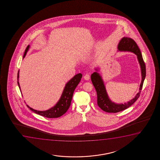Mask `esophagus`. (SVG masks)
Returning a JSON list of instances; mask_svg holds the SVG:
<instances>
[{"label": "esophagus", "instance_id": "obj_1", "mask_svg": "<svg viewBox=\"0 0 160 160\" xmlns=\"http://www.w3.org/2000/svg\"><path fill=\"white\" fill-rule=\"evenodd\" d=\"M83 78H84V79L86 80H89L90 79V74H86L84 76V77H83Z\"/></svg>", "mask_w": 160, "mask_h": 160}]
</instances>
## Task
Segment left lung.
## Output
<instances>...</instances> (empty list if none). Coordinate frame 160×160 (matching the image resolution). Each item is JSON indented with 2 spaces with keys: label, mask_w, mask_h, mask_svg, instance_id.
Masks as SVG:
<instances>
[{
  "label": "left lung",
  "mask_w": 160,
  "mask_h": 160,
  "mask_svg": "<svg viewBox=\"0 0 160 160\" xmlns=\"http://www.w3.org/2000/svg\"><path fill=\"white\" fill-rule=\"evenodd\" d=\"M118 49L119 51H128L133 52L137 55L138 62L140 65L142 74V81L139 87V92L136 94V96L127 103H116L111 101L108 94L104 82L102 77L98 72L99 68L95 69L96 72L91 74V79L92 83L96 90L97 94V104L99 107L103 111L107 112L116 113L126 109L132 105L137 99L139 97L141 90L142 89V85L146 76V69L144 62L142 59V55L140 49L138 48L137 44L133 40L128 37H123L120 40L118 46Z\"/></svg>",
  "instance_id": "1"
}]
</instances>
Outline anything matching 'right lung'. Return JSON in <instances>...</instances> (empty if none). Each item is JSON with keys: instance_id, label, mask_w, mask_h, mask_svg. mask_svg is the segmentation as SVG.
<instances>
[{"instance_id": "right-lung-1", "label": "right lung", "mask_w": 160, "mask_h": 160, "mask_svg": "<svg viewBox=\"0 0 160 160\" xmlns=\"http://www.w3.org/2000/svg\"><path fill=\"white\" fill-rule=\"evenodd\" d=\"M29 48H30V45H28L27 48H26L23 58H24L26 56L27 53L28 51ZM82 77V75L81 74V73H79L78 74L75 75L72 79H70L68 82H67L59 101L57 102V103L53 107L51 108L50 109L46 110L45 111H40V110L34 109L27 104V107L29 108L32 112H34L36 114H39L40 115L44 117H46L48 118H59L62 115H63L64 114H65L70 107L71 101L72 99V94L75 88H77V86L81 80ZM18 79H19V70L18 72V87L20 88V91L21 92Z\"/></svg>"}]
</instances>
